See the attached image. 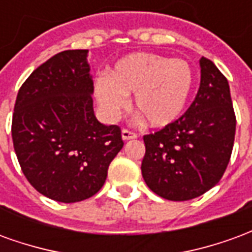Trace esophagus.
I'll return each instance as SVG.
<instances>
[{
    "label": "esophagus",
    "instance_id": "obj_1",
    "mask_svg": "<svg viewBox=\"0 0 252 252\" xmlns=\"http://www.w3.org/2000/svg\"><path fill=\"white\" fill-rule=\"evenodd\" d=\"M121 136H123V140H131V139H136L137 133L129 131V129H123Z\"/></svg>",
    "mask_w": 252,
    "mask_h": 252
}]
</instances>
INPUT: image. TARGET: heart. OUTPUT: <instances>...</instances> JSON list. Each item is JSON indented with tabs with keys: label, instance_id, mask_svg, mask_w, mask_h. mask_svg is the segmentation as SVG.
Masks as SVG:
<instances>
[{
	"label": "heart",
	"instance_id": "1",
	"mask_svg": "<svg viewBox=\"0 0 252 252\" xmlns=\"http://www.w3.org/2000/svg\"><path fill=\"white\" fill-rule=\"evenodd\" d=\"M194 88V71L184 59L159 54H131L116 63L109 77H99L95 94L109 116H116L135 94L139 115L155 128L173 124L185 113Z\"/></svg>",
	"mask_w": 252,
	"mask_h": 252
}]
</instances>
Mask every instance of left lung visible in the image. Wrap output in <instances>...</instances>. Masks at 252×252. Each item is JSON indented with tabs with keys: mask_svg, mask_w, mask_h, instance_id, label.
<instances>
[{
	"mask_svg": "<svg viewBox=\"0 0 252 252\" xmlns=\"http://www.w3.org/2000/svg\"><path fill=\"white\" fill-rule=\"evenodd\" d=\"M201 82L194 101L178 120L144 135V182L171 201L200 197L221 180L232 154L236 116L227 78L201 58Z\"/></svg>",
	"mask_w": 252,
	"mask_h": 252,
	"instance_id": "1",
	"label": "left lung"
}]
</instances>
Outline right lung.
Here are the masks:
<instances>
[{
  "mask_svg": "<svg viewBox=\"0 0 252 252\" xmlns=\"http://www.w3.org/2000/svg\"><path fill=\"white\" fill-rule=\"evenodd\" d=\"M88 50L50 58L17 94L12 139L25 178L59 202H78L105 184L124 142L119 126L101 124L93 110Z\"/></svg>",
  "mask_w": 252,
  "mask_h": 252,
  "instance_id": "1",
  "label": "right lung"
}]
</instances>
